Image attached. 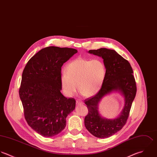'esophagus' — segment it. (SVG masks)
I'll use <instances>...</instances> for the list:
<instances>
[{
	"label": "esophagus",
	"instance_id": "34e87169",
	"mask_svg": "<svg viewBox=\"0 0 157 157\" xmlns=\"http://www.w3.org/2000/svg\"><path fill=\"white\" fill-rule=\"evenodd\" d=\"M76 104L82 105L83 104V103H82V101H80V100H77V101H76Z\"/></svg>",
	"mask_w": 157,
	"mask_h": 157
}]
</instances>
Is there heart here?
<instances>
[{"label":"heart","mask_w":157,"mask_h":157,"mask_svg":"<svg viewBox=\"0 0 157 157\" xmlns=\"http://www.w3.org/2000/svg\"><path fill=\"white\" fill-rule=\"evenodd\" d=\"M106 75V67L100 59L77 58L66 66V73L61 75V86L64 94L72 96L78 89L86 97L96 94L101 89Z\"/></svg>","instance_id":"heart-1"}]
</instances>
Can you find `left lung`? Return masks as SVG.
Returning <instances> with one entry per match:
<instances>
[{
  "instance_id": "obj_1",
  "label": "left lung",
  "mask_w": 157,
  "mask_h": 157,
  "mask_svg": "<svg viewBox=\"0 0 157 157\" xmlns=\"http://www.w3.org/2000/svg\"><path fill=\"white\" fill-rule=\"evenodd\" d=\"M89 53L104 59L106 75L101 90L94 96L85 101L88 109V113L85 117V125L94 136L106 138L121 130L126 124L136 93V82L129 62L115 51L101 48L90 50ZM114 90H119L123 94L125 105L119 117L105 119L99 114L98 105L104 95Z\"/></svg>"
}]
</instances>
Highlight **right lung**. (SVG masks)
<instances>
[{
    "label": "right lung",
    "instance_id": "right-lung-1",
    "mask_svg": "<svg viewBox=\"0 0 157 157\" xmlns=\"http://www.w3.org/2000/svg\"><path fill=\"white\" fill-rule=\"evenodd\" d=\"M77 50L50 46L40 50L27 62L19 94L25 119L30 127L44 137L59 133L66 117L75 107L74 98L61 93V67Z\"/></svg>",
    "mask_w": 157,
    "mask_h": 157
}]
</instances>
